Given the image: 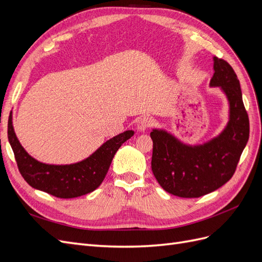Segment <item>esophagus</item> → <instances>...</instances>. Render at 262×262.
Segmentation results:
<instances>
[{
	"label": "esophagus",
	"mask_w": 262,
	"mask_h": 262,
	"mask_svg": "<svg viewBox=\"0 0 262 262\" xmlns=\"http://www.w3.org/2000/svg\"><path fill=\"white\" fill-rule=\"evenodd\" d=\"M152 125H153V119L147 117V116H144V117H142L140 120H139L138 129L140 131H145L146 129H148L149 126H152Z\"/></svg>",
	"instance_id": "esophagus-1"
}]
</instances>
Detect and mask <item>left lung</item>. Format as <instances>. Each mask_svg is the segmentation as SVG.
Returning a JSON list of instances; mask_svg holds the SVG:
<instances>
[{"instance_id":"1","label":"left lung","mask_w":262,"mask_h":262,"mask_svg":"<svg viewBox=\"0 0 262 262\" xmlns=\"http://www.w3.org/2000/svg\"><path fill=\"white\" fill-rule=\"evenodd\" d=\"M211 86H220L229 101V121L224 131L202 145L182 144L171 134L153 130L152 170L158 184L173 195L199 198L231 179L249 139V118L235 71L214 57Z\"/></svg>"}]
</instances>
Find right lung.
I'll list each match as a JSON object with an SVG mask.
<instances>
[{
	"mask_svg": "<svg viewBox=\"0 0 262 262\" xmlns=\"http://www.w3.org/2000/svg\"><path fill=\"white\" fill-rule=\"evenodd\" d=\"M133 134L132 130L118 134L80 163L48 165L36 161L20 145L13 129L12 116L7 125V137L23 178L33 188L62 199L84 195L98 188L116 152Z\"/></svg>",
	"mask_w": 262,
	"mask_h": 262,
	"instance_id": "add662e5",
	"label": "right lung"
}]
</instances>
